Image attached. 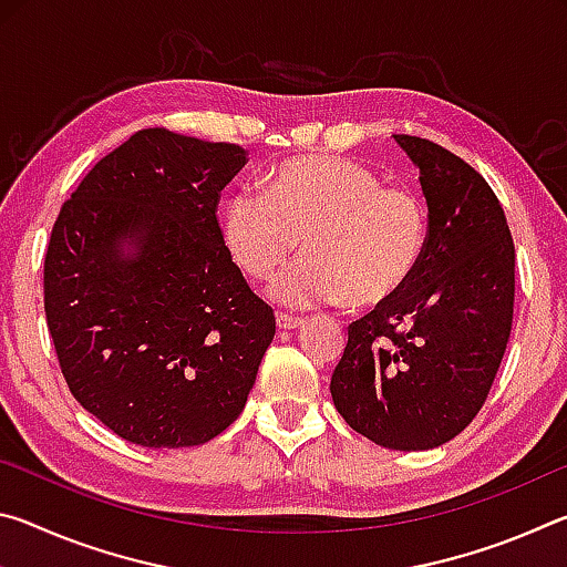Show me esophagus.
<instances>
[{
  "label": "esophagus",
  "instance_id": "esophagus-1",
  "mask_svg": "<svg viewBox=\"0 0 567 567\" xmlns=\"http://www.w3.org/2000/svg\"><path fill=\"white\" fill-rule=\"evenodd\" d=\"M305 320L297 318V315H287V312H277V328L280 330H295L300 328Z\"/></svg>",
  "mask_w": 567,
  "mask_h": 567
}]
</instances>
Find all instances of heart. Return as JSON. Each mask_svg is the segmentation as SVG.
Returning <instances> with one entry per match:
<instances>
[{"instance_id":"heart-1","label":"heart","mask_w":567,"mask_h":567,"mask_svg":"<svg viewBox=\"0 0 567 567\" xmlns=\"http://www.w3.org/2000/svg\"><path fill=\"white\" fill-rule=\"evenodd\" d=\"M225 243L239 270L272 282L295 307L385 305L405 290L425 257L430 213L420 192L382 185L358 162L307 155L277 165L262 192L243 189L225 207Z\"/></svg>"}]
</instances>
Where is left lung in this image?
<instances>
[{"instance_id":"8db88e82","label":"left lung","mask_w":567,"mask_h":567,"mask_svg":"<svg viewBox=\"0 0 567 567\" xmlns=\"http://www.w3.org/2000/svg\"><path fill=\"white\" fill-rule=\"evenodd\" d=\"M427 199L425 257L405 290L354 320L330 392L354 433L430 450L473 422L507 348L515 247L495 192L435 142L395 134Z\"/></svg>"}]
</instances>
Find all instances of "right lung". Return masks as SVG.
Segmentation results:
<instances>
[{
	"mask_svg": "<svg viewBox=\"0 0 567 567\" xmlns=\"http://www.w3.org/2000/svg\"><path fill=\"white\" fill-rule=\"evenodd\" d=\"M245 162L229 142L140 130L56 215L44 255L56 360L74 400L134 445L217 437L275 338L272 307L217 223L219 192Z\"/></svg>",
	"mask_w": 567,
	"mask_h": 567,
	"instance_id": "right-lung-1",
	"label": "right lung"
}]
</instances>
